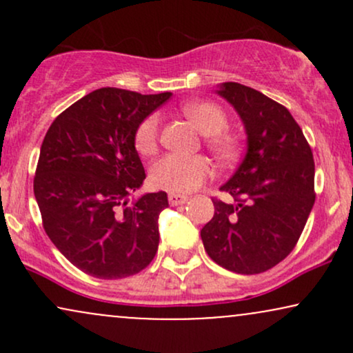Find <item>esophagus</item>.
Segmentation results:
<instances>
[{"instance_id": "esophagus-1", "label": "esophagus", "mask_w": 353, "mask_h": 353, "mask_svg": "<svg viewBox=\"0 0 353 353\" xmlns=\"http://www.w3.org/2000/svg\"><path fill=\"white\" fill-rule=\"evenodd\" d=\"M169 204L171 205H181V204H184L185 201H188V196H184V194H174V192H171L169 194Z\"/></svg>"}]
</instances>
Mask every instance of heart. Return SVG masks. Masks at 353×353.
Segmentation results:
<instances>
[{"mask_svg": "<svg viewBox=\"0 0 353 353\" xmlns=\"http://www.w3.org/2000/svg\"><path fill=\"white\" fill-rule=\"evenodd\" d=\"M184 114L196 123L205 134V145L222 163H230L241 152L237 136L225 131L229 121L221 106L209 101H192L182 106ZM161 131V116L157 112L141 121L134 134L137 152L149 156L157 149ZM212 174V165L204 156L165 154L151 165V182L154 188L171 192H189L204 184Z\"/></svg>", "mask_w": 353, "mask_h": 353, "instance_id": "b5f03b06", "label": "heart"}]
</instances>
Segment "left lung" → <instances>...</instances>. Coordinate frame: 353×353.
<instances>
[{
	"label": "left lung",
	"instance_id": "8db88e82",
	"mask_svg": "<svg viewBox=\"0 0 353 353\" xmlns=\"http://www.w3.org/2000/svg\"><path fill=\"white\" fill-rule=\"evenodd\" d=\"M219 94L236 108L245 125L247 154L222 192L214 217L201 230L205 252L236 274L272 269L297 245L315 202V164L301 125L289 109L239 83Z\"/></svg>",
	"mask_w": 353,
	"mask_h": 353
}]
</instances>
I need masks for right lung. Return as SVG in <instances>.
<instances>
[{"mask_svg": "<svg viewBox=\"0 0 353 353\" xmlns=\"http://www.w3.org/2000/svg\"><path fill=\"white\" fill-rule=\"evenodd\" d=\"M169 98L96 89L61 112L44 136L34 174L43 228L84 274L129 277L157 252V217L169 205L168 194H144L131 205L128 196L145 179L137 125Z\"/></svg>", "mask_w": 353, "mask_h": 353, "instance_id": "obj_1", "label": "right lung"}]
</instances>
